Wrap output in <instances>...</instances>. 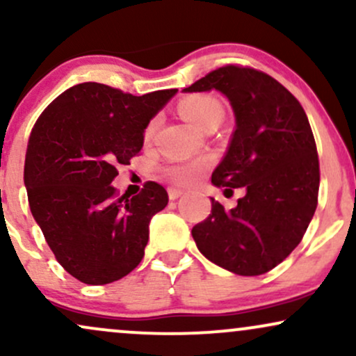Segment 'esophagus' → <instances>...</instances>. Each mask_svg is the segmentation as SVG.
<instances>
[{"instance_id":"esophagus-1","label":"esophagus","mask_w":356,"mask_h":356,"mask_svg":"<svg viewBox=\"0 0 356 356\" xmlns=\"http://www.w3.org/2000/svg\"><path fill=\"white\" fill-rule=\"evenodd\" d=\"M182 194H184V191L177 189V187H170V189H169V199H170V201H175V199L181 197Z\"/></svg>"}]
</instances>
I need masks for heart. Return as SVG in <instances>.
<instances>
[{
  "instance_id": "b5f03b06",
  "label": "heart",
  "mask_w": 356,
  "mask_h": 356,
  "mask_svg": "<svg viewBox=\"0 0 356 356\" xmlns=\"http://www.w3.org/2000/svg\"><path fill=\"white\" fill-rule=\"evenodd\" d=\"M179 112H181V115L186 118L187 122H191L192 125H195L201 130L206 125H209L211 122L220 120V118H222V107H220L219 102L211 95L187 97V99H184L181 104H179ZM157 124L159 120L154 118V120H150L149 125L145 127V140H150V138L154 137L155 130H157ZM204 169H206V162L202 161L177 162V164L167 167L165 172L172 182L181 184V186H189V184H194L197 181Z\"/></svg>"
}]
</instances>
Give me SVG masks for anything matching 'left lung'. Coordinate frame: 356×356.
Returning a JSON list of instances; mask_svg holds the SVG:
<instances>
[{
	"label": "left lung",
	"instance_id": "left-lung-1",
	"mask_svg": "<svg viewBox=\"0 0 356 356\" xmlns=\"http://www.w3.org/2000/svg\"><path fill=\"white\" fill-rule=\"evenodd\" d=\"M219 90L236 117V130L212 184L244 187L234 209L211 199L212 209L192 227L199 251L241 276L271 271L303 239L318 206L320 162L301 104L266 73L226 65L184 92Z\"/></svg>",
	"mask_w": 356,
	"mask_h": 356
}]
</instances>
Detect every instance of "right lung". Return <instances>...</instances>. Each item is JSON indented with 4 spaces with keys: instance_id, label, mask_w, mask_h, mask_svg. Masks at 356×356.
<instances>
[{
    "instance_id": "right-lung-1",
    "label": "right lung",
    "mask_w": 356,
    "mask_h": 356,
    "mask_svg": "<svg viewBox=\"0 0 356 356\" xmlns=\"http://www.w3.org/2000/svg\"><path fill=\"white\" fill-rule=\"evenodd\" d=\"M177 92L136 97L87 81L65 90L31 130L24 186L56 261L85 284H108L144 257L149 222L169 202L157 182L118 197L112 181L144 145L150 118Z\"/></svg>"
}]
</instances>
